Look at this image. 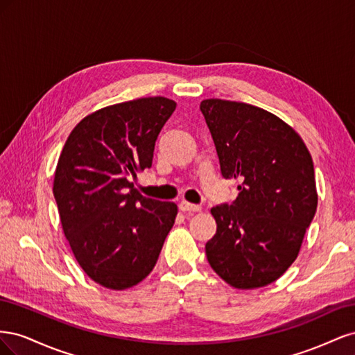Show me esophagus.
Returning a JSON list of instances; mask_svg holds the SVG:
<instances>
[{
	"mask_svg": "<svg viewBox=\"0 0 355 355\" xmlns=\"http://www.w3.org/2000/svg\"><path fill=\"white\" fill-rule=\"evenodd\" d=\"M179 209L182 211H200L201 207L198 206V204H191L188 201H180L179 202Z\"/></svg>",
	"mask_w": 355,
	"mask_h": 355,
	"instance_id": "esophagus-1",
	"label": "esophagus"
}]
</instances>
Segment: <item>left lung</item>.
<instances>
[{"instance_id": "8db88e82", "label": "left lung", "mask_w": 355, "mask_h": 355, "mask_svg": "<svg viewBox=\"0 0 355 355\" xmlns=\"http://www.w3.org/2000/svg\"><path fill=\"white\" fill-rule=\"evenodd\" d=\"M200 110L222 176L240 184L231 204L210 210L218 228L206 244L207 261L235 288L271 284L295 262L314 219L313 158L292 127L257 106L207 99Z\"/></svg>"}]
</instances>
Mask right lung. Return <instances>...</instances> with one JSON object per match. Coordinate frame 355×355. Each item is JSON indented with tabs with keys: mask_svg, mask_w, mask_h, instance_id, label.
<instances>
[{
	"mask_svg": "<svg viewBox=\"0 0 355 355\" xmlns=\"http://www.w3.org/2000/svg\"><path fill=\"white\" fill-rule=\"evenodd\" d=\"M176 110L167 98H142L85 116L68 136L53 194L75 259L112 290L141 283L154 270L178 206L133 188L153 166L155 141Z\"/></svg>",
	"mask_w": 355,
	"mask_h": 355,
	"instance_id": "obj_1",
	"label": "right lung"
}]
</instances>
